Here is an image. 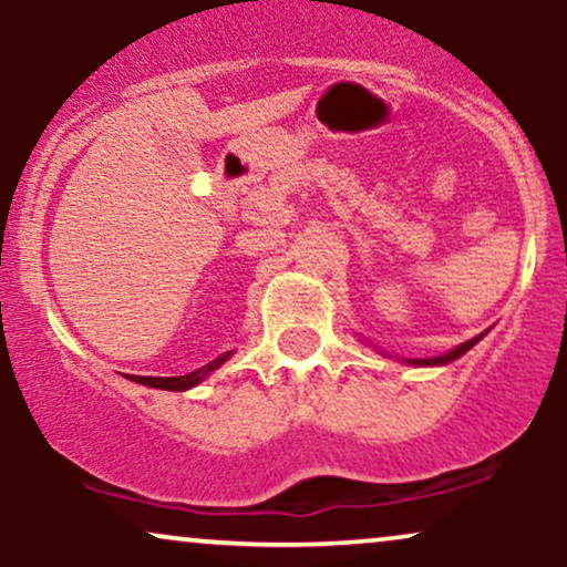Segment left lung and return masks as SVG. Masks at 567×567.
I'll use <instances>...</instances> for the list:
<instances>
[{
    "mask_svg": "<svg viewBox=\"0 0 567 567\" xmlns=\"http://www.w3.org/2000/svg\"><path fill=\"white\" fill-rule=\"evenodd\" d=\"M483 336H485V333H480L477 338H472V341L461 343V347H455L453 351H447V354H442V357H432V360H410V362H413V365H445V362L458 360V357L464 354V351H470V349L474 347V343H477Z\"/></svg>",
    "mask_w": 567,
    "mask_h": 567,
    "instance_id": "left-lung-1",
    "label": "left lung"
}]
</instances>
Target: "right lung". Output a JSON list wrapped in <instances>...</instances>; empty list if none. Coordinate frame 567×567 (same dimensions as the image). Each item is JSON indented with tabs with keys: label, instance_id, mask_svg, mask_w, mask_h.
Wrapping results in <instances>:
<instances>
[{
	"label": "right lung",
	"instance_id": "add662e5",
	"mask_svg": "<svg viewBox=\"0 0 567 567\" xmlns=\"http://www.w3.org/2000/svg\"><path fill=\"white\" fill-rule=\"evenodd\" d=\"M231 351H226V354H220L218 360L207 362L205 368L194 370V373H186V375H173V379H154V375H133V381L143 383V386H154V389H167V392H184V389H192L197 386V383L205 379L207 373H213V370L220 368V362L229 360Z\"/></svg>",
	"mask_w": 567,
	"mask_h": 567
}]
</instances>
